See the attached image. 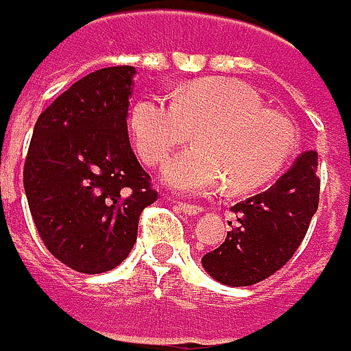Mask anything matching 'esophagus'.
Masks as SVG:
<instances>
[{"instance_id": "esophagus-1", "label": "esophagus", "mask_w": 351, "mask_h": 351, "mask_svg": "<svg viewBox=\"0 0 351 351\" xmlns=\"http://www.w3.org/2000/svg\"><path fill=\"white\" fill-rule=\"evenodd\" d=\"M178 207L182 209V213L185 215H199L203 207L201 205H195V203H185V201H178Z\"/></svg>"}]
</instances>
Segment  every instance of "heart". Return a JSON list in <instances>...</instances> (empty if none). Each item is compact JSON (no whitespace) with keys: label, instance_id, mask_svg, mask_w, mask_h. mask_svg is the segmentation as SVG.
I'll list each match as a JSON object with an SVG mask.
<instances>
[{"label":"heart","instance_id":"heart-1","mask_svg":"<svg viewBox=\"0 0 351 351\" xmlns=\"http://www.w3.org/2000/svg\"><path fill=\"white\" fill-rule=\"evenodd\" d=\"M130 127L142 160L160 164L197 128L195 146L173 156L164 182L176 191L209 193L226 185L267 183L295 148L291 123L265 109L254 89L230 80H203L173 97L152 93L134 105Z\"/></svg>","mask_w":351,"mask_h":351}]
</instances>
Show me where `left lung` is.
<instances>
[{"label": "left lung", "instance_id": "obj_1", "mask_svg": "<svg viewBox=\"0 0 351 351\" xmlns=\"http://www.w3.org/2000/svg\"><path fill=\"white\" fill-rule=\"evenodd\" d=\"M317 168V152H304L267 191L236 203L232 230L201 260L207 274L224 285L246 287L289 262L318 209Z\"/></svg>", "mask_w": 351, "mask_h": 351}]
</instances>
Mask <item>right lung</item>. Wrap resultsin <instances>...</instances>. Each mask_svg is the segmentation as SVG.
<instances>
[{"instance_id":"obj_1","label":"right lung","mask_w":351,"mask_h":351,"mask_svg":"<svg viewBox=\"0 0 351 351\" xmlns=\"http://www.w3.org/2000/svg\"><path fill=\"white\" fill-rule=\"evenodd\" d=\"M132 66L91 72L36 119L23 185L48 252L80 274L117 267L158 199L127 130Z\"/></svg>"}]
</instances>
